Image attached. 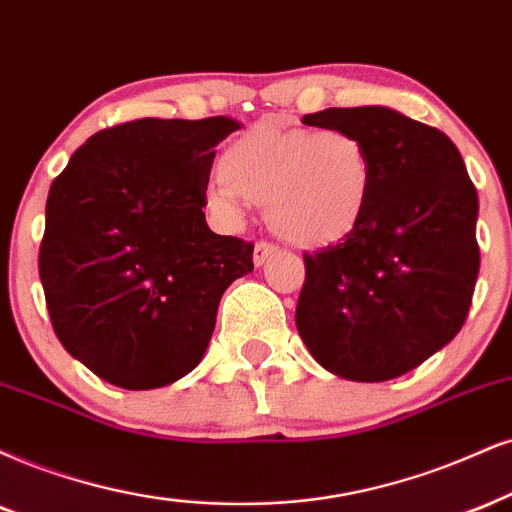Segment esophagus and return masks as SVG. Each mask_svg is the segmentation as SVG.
Listing matches in <instances>:
<instances>
[{"label":"esophagus","instance_id":"obj_1","mask_svg":"<svg viewBox=\"0 0 512 512\" xmlns=\"http://www.w3.org/2000/svg\"><path fill=\"white\" fill-rule=\"evenodd\" d=\"M277 251H280V246H275L273 242H263L261 239V242H256L254 246V263L256 266H263L270 256L277 254Z\"/></svg>","mask_w":512,"mask_h":512}]
</instances>
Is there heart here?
I'll return each instance as SVG.
<instances>
[{"label": "heart", "instance_id": "heart-1", "mask_svg": "<svg viewBox=\"0 0 512 512\" xmlns=\"http://www.w3.org/2000/svg\"><path fill=\"white\" fill-rule=\"evenodd\" d=\"M220 178L206 204L237 220L244 201L263 204L268 225L296 246H330L349 237L368 213L375 156L344 128H277L258 123L220 154Z\"/></svg>", "mask_w": 512, "mask_h": 512}]
</instances>
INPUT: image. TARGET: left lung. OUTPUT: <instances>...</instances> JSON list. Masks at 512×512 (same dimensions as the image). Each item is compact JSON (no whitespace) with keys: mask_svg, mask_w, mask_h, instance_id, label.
I'll return each instance as SVG.
<instances>
[{"mask_svg":"<svg viewBox=\"0 0 512 512\" xmlns=\"http://www.w3.org/2000/svg\"><path fill=\"white\" fill-rule=\"evenodd\" d=\"M375 156L368 213L344 242L304 254L296 327L313 358L353 382L418 368L468 318L479 273L477 189L456 144L384 106L325 109Z\"/></svg>","mask_w":512,"mask_h":512,"instance_id":"left-lung-1","label":"left lung"}]
</instances>
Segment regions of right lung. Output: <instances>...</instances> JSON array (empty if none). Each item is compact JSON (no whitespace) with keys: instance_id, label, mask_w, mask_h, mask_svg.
<instances>
[{"instance_id":"add662e5","label":"right lung","mask_w":512,"mask_h":512,"mask_svg":"<svg viewBox=\"0 0 512 512\" xmlns=\"http://www.w3.org/2000/svg\"><path fill=\"white\" fill-rule=\"evenodd\" d=\"M225 116L140 118L99 130L52 182L40 280L63 349L123 389L197 368L220 296L254 244L208 230L206 187Z\"/></svg>"}]
</instances>
